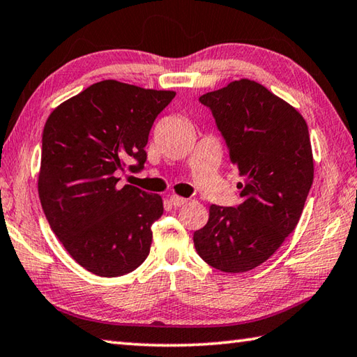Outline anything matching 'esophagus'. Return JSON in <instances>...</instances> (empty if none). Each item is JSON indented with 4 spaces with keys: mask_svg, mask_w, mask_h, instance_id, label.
<instances>
[{
    "mask_svg": "<svg viewBox=\"0 0 357 357\" xmlns=\"http://www.w3.org/2000/svg\"><path fill=\"white\" fill-rule=\"evenodd\" d=\"M170 203L174 206V207H179V206H184L187 203V199L183 198V197H178V195H172L170 197Z\"/></svg>",
    "mask_w": 357,
    "mask_h": 357,
    "instance_id": "1",
    "label": "esophagus"
}]
</instances>
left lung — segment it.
<instances>
[{
	"label": "left lung",
	"mask_w": 357,
	"mask_h": 357,
	"mask_svg": "<svg viewBox=\"0 0 357 357\" xmlns=\"http://www.w3.org/2000/svg\"><path fill=\"white\" fill-rule=\"evenodd\" d=\"M199 101L212 111L243 181L242 203L212 204L193 243L211 267L243 273L273 256L300 222L314 181L307 125L287 101L245 77Z\"/></svg>",
	"instance_id": "8db88e82"
}]
</instances>
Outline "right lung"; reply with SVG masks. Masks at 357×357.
Segmentation results:
<instances>
[{
	"mask_svg": "<svg viewBox=\"0 0 357 357\" xmlns=\"http://www.w3.org/2000/svg\"><path fill=\"white\" fill-rule=\"evenodd\" d=\"M176 92L100 81L50 114L42 135L38 198L63 248L90 273H131L151 248L164 213L158 193L119 185L116 172L140 170L156 116Z\"/></svg>",
	"mask_w": 357,
	"mask_h": 357,
	"instance_id": "1",
	"label": "right lung"
}]
</instances>
